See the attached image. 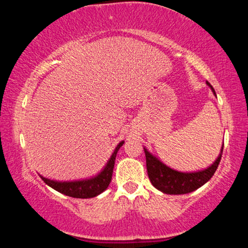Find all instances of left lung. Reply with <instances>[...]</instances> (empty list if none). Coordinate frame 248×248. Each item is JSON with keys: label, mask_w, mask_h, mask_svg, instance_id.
Instances as JSON below:
<instances>
[{"label": "left lung", "mask_w": 248, "mask_h": 248, "mask_svg": "<svg viewBox=\"0 0 248 248\" xmlns=\"http://www.w3.org/2000/svg\"><path fill=\"white\" fill-rule=\"evenodd\" d=\"M206 84L211 87L213 94L216 95L213 87L207 81ZM223 149L224 144L221 147L220 154H219L217 160L213 162L212 166L206 168V169L196 172H181L162 163L157 157L152 155L144 148L148 176H149L150 182L156 189L164 193H168V195H184V193L192 192L197 190L198 187L204 186L212 177L219 166Z\"/></svg>", "instance_id": "obj_1"}]
</instances>
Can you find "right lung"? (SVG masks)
<instances>
[{
	"instance_id": "add662e5",
	"label": "right lung",
	"mask_w": 248,
	"mask_h": 248,
	"mask_svg": "<svg viewBox=\"0 0 248 248\" xmlns=\"http://www.w3.org/2000/svg\"><path fill=\"white\" fill-rule=\"evenodd\" d=\"M124 142L121 141L120 143L116 146L114 149V153L110 156L109 161L107 162V164L105 166L104 169L100 173L94 176V177L90 179H82V181H73V182H58L53 181V179H49L43 177L42 175L41 178L44 181L45 184L55 189L56 191L62 193V195L70 196L73 198H92L95 196L100 195L101 192H104L109 186L110 181H112V175H113V169H114V163H115V157L118 150L120 149V147L124 144Z\"/></svg>"
}]
</instances>
